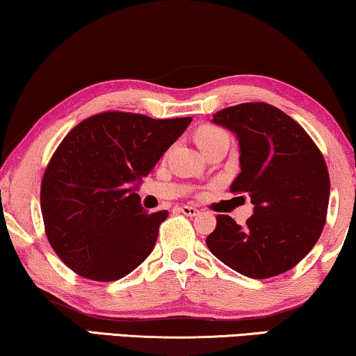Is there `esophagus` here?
<instances>
[{"mask_svg":"<svg viewBox=\"0 0 356 356\" xmlns=\"http://www.w3.org/2000/svg\"><path fill=\"white\" fill-rule=\"evenodd\" d=\"M180 212H182L184 216H188V217H193V216H196L198 214V209L196 208H193V206H187V204H182V206H179L177 208Z\"/></svg>","mask_w":356,"mask_h":356,"instance_id":"34e87169","label":"esophagus"}]
</instances>
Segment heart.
<instances>
[{"instance_id":"1","label":"heart","mask_w":356,"mask_h":356,"mask_svg":"<svg viewBox=\"0 0 356 356\" xmlns=\"http://www.w3.org/2000/svg\"><path fill=\"white\" fill-rule=\"evenodd\" d=\"M220 139H227L225 132L219 129V127H214V126H203L195 132L196 145H198L200 148H203L206 145L212 144V142L220 140Z\"/></svg>"}]
</instances>
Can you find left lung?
I'll use <instances>...</instances> for the list:
<instances>
[{"label": "left lung", "instance_id": "1", "mask_svg": "<svg viewBox=\"0 0 356 356\" xmlns=\"http://www.w3.org/2000/svg\"><path fill=\"white\" fill-rule=\"evenodd\" d=\"M212 123L236 136L241 172L230 192L249 195L254 214L245 225L219 214L206 245L249 278L288 272L326 224L331 184L320 148L297 121L265 102L227 107L212 115Z\"/></svg>", "mask_w": 356, "mask_h": 356}]
</instances>
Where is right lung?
I'll return each mask as SVG.
<instances>
[{
    "instance_id": "right-lung-1",
    "label": "right lung",
    "mask_w": 356,
    "mask_h": 356,
    "mask_svg": "<svg viewBox=\"0 0 356 356\" xmlns=\"http://www.w3.org/2000/svg\"><path fill=\"white\" fill-rule=\"evenodd\" d=\"M190 121L104 111L63 137L40 200L47 240L68 268L115 281L150 256L168 211L147 212L136 190Z\"/></svg>"
}]
</instances>
